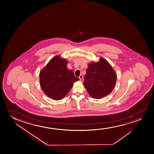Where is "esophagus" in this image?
I'll return each mask as SVG.
<instances>
[{"label": "esophagus", "instance_id": "1", "mask_svg": "<svg viewBox=\"0 0 154 154\" xmlns=\"http://www.w3.org/2000/svg\"><path fill=\"white\" fill-rule=\"evenodd\" d=\"M79 80H82V75H80L79 77Z\"/></svg>", "mask_w": 154, "mask_h": 154}]
</instances>
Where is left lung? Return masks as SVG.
I'll return each mask as SVG.
<instances>
[{
    "label": "left lung",
    "instance_id": "8db88e82",
    "mask_svg": "<svg viewBox=\"0 0 154 154\" xmlns=\"http://www.w3.org/2000/svg\"><path fill=\"white\" fill-rule=\"evenodd\" d=\"M117 75L110 63L101 57L98 62H90L85 76L84 85L92 98L99 99L112 92Z\"/></svg>",
    "mask_w": 154,
    "mask_h": 154
}]
</instances>
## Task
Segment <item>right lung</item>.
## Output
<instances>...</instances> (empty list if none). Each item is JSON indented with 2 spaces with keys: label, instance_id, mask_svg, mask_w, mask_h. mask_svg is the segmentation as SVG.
Instances as JSON below:
<instances>
[{
  "label": "right lung",
  "instance_id": "obj_1",
  "mask_svg": "<svg viewBox=\"0 0 154 154\" xmlns=\"http://www.w3.org/2000/svg\"><path fill=\"white\" fill-rule=\"evenodd\" d=\"M68 60L60 55L50 60L39 74L41 88L44 94L54 100H60L70 91L73 84L79 80L67 67Z\"/></svg>",
  "mask_w": 154,
  "mask_h": 154
}]
</instances>
